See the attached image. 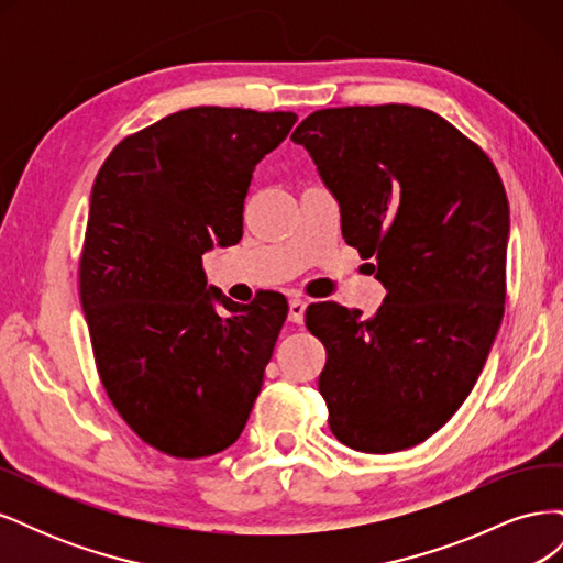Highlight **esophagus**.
Listing matches in <instances>:
<instances>
[{
  "label": "esophagus",
  "instance_id": "obj_1",
  "mask_svg": "<svg viewBox=\"0 0 563 563\" xmlns=\"http://www.w3.org/2000/svg\"><path fill=\"white\" fill-rule=\"evenodd\" d=\"M305 308H308V302H305L302 298H291L288 300V321H294V323H302V319H305Z\"/></svg>",
  "mask_w": 563,
  "mask_h": 563
}]
</instances>
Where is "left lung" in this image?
I'll list each match as a JSON object with an SVG mask.
<instances>
[{
	"instance_id": "1",
	"label": "left lung",
	"mask_w": 563,
	"mask_h": 563,
	"mask_svg": "<svg viewBox=\"0 0 563 563\" xmlns=\"http://www.w3.org/2000/svg\"><path fill=\"white\" fill-rule=\"evenodd\" d=\"M291 141L340 203V228L385 286L360 319L319 302L305 323L327 347L319 391L338 441L411 449L446 424L486 364L505 312L509 207L486 152L413 106L317 110Z\"/></svg>"
}]
</instances>
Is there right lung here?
Instances as JSON below:
<instances>
[{
    "instance_id": "obj_1",
    "label": "right lung",
    "mask_w": 563,
    "mask_h": 563,
    "mask_svg": "<svg viewBox=\"0 0 563 563\" xmlns=\"http://www.w3.org/2000/svg\"><path fill=\"white\" fill-rule=\"evenodd\" d=\"M296 119L180 110L126 135L96 176L79 258L96 368L114 411L166 455L232 446L263 387L286 298L232 302L207 288L201 255L242 240L255 164Z\"/></svg>"
}]
</instances>
